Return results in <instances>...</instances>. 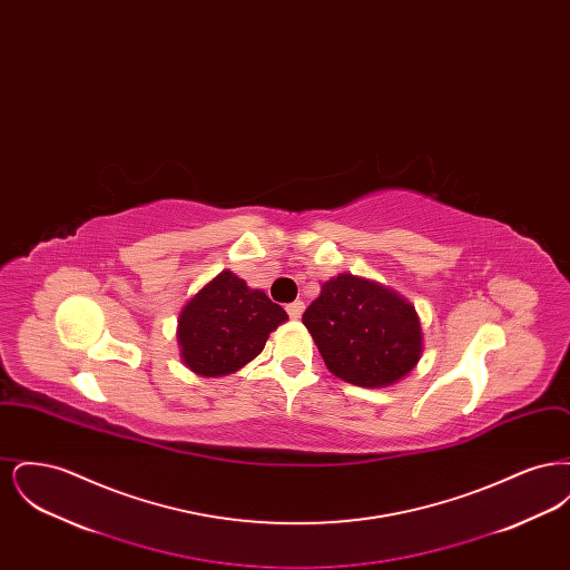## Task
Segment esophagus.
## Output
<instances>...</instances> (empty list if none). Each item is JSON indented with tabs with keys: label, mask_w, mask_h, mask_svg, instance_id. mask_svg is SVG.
<instances>
[{
	"label": "esophagus",
	"mask_w": 570,
	"mask_h": 570,
	"mask_svg": "<svg viewBox=\"0 0 570 570\" xmlns=\"http://www.w3.org/2000/svg\"><path fill=\"white\" fill-rule=\"evenodd\" d=\"M303 309H305V303H303V301H295V303L286 305V312H288V316H291V318H295V321H298V318H301Z\"/></svg>",
	"instance_id": "34e87169"
}]
</instances>
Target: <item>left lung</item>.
<instances>
[{
	"mask_svg": "<svg viewBox=\"0 0 570 570\" xmlns=\"http://www.w3.org/2000/svg\"><path fill=\"white\" fill-rule=\"evenodd\" d=\"M326 370L356 386L379 389L406 379L423 354L414 305L380 282L340 273L303 314Z\"/></svg>",
	"mask_w": 570,
	"mask_h": 570,
	"instance_id": "1",
	"label": "left lung"
}]
</instances>
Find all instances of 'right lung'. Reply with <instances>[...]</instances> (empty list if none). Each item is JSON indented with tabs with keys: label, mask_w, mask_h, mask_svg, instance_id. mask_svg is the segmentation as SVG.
I'll return each instance as SVG.
<instances>
[{
	"label": "right lung",
	"mask_w": 570,
	"mask_h": 570,
	"mask_svg": "<svg viewBox=\"0 0 570 570\" xmlns=\"http://www.w3.org/2000/svg\"><path fill=\"white\" fill-rule=\"evenodd\" d=\"M286 321L288 314L263 291L224 269L181 307L179 356L203 379L228 376L263 353L269 335Z\"/></svg>",
	"instance_id": "right-lung-1"
}]
</instances>
